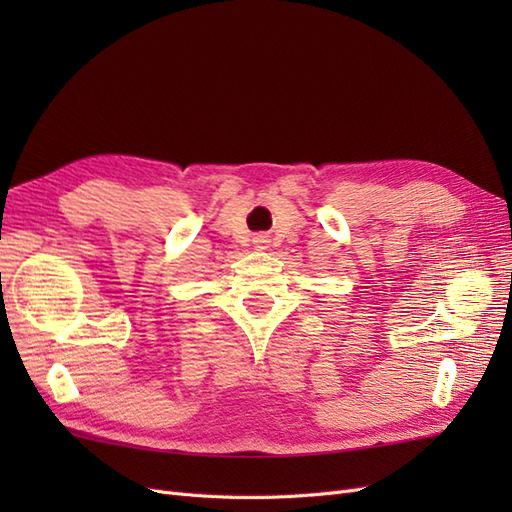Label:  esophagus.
<instances>
[{
	"mask_svg": "<svg viewBox=\"0 0 512 512\" xmlns=\"http://www.w3.org/2000/svg\"><path fill=\"white\" fill-rule=\"evenodd\" d=\"M254 245L260 247V250H265V247L269 245V239H267L265 235H256V237H254Z\"/></svg>",
	"mask_w": 512,
	"mask_h": 512,
	"instance_id": "obj_1",
	"label": "esophagus"
}]
</instances>
